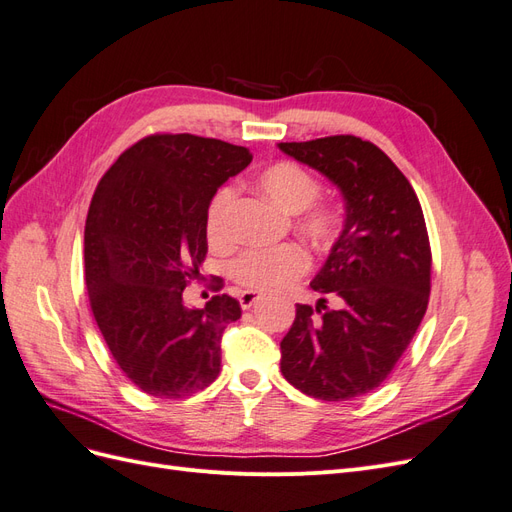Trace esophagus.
Returning a JSON list of instances; mask_svg holds the SVG:
<instances>
[{"label": "esophagus", "mask_w": 512, "mask_h": 512, "mask_svg": "<svg viewBox=\"0 0 512 512\" xmlns=\"http://www.w3.org/2000/svg\"><path fill=\"white\" fill-rule=\"evenodd\" d=\"M258 299H260V294L254 292V290H243V292L239 294V303H241L243 309H250Z\"/></svg>", "instance_id": "1"}]
</instances>
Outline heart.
Instances as JSON below:
<instances>
[{
    "label": "heart",
    "mask_w": 512,
    "mask_h": 512,
    "mask_svg": "<svg viewBox=\"0 0 512 512\" xmlns=\"http://www.w3.org/2000/svg\"><path fill=\"white\" fill-rule=\"evenodd\" d=\"M260 190L275 205L297 213V228L316 250H329L337 241L342 220L324 200L322 183L307 168L294 162H275L258 175ZM237 198L235 185L224 183L209 198L205 209V232L209 241L220 243L230 235V209ZM309 269V254L299 243H280L269 247H247L230 260L228 275L247 290H273L286 286Z\"/></svg>",
    "instance_id": "heart-1"
}]
</instances>
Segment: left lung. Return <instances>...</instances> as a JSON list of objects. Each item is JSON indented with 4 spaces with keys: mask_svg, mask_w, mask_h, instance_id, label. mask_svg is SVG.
Here are the masks:
<instances>
[{
    "mask_svg": "<svg viewBox=\"0 0 512 512\" xmlns=\"http://www.w3.org/2000/svg\"><path fill=\"white\" fill-rule=\"evenodd\" d=\"M327 175L346 200L342 235L309 284L316 309L297 305L282 339V374L309 397L346 401L389 378L421 324L431 290L425 215L406 175L374 143L352 134L280 143ZM338 299L329 308L326 297Z\"/></svg>",
    "mask_w": 512,
    "mask_h": 512,
    "instance_id": "obj_1",
    "label": "left lung"
}]
</instances>
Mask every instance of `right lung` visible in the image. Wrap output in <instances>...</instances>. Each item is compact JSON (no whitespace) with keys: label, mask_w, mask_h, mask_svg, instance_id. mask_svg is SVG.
I'll return each mask as SVG.
<instances>
[{"label":"right lung","mask_w":512,"mask_h":512,"mask_svg":"<svg viewBox=\"0 0 512 512\" xmlns=\"http://www.w3.org/2000/svg\"><path fill=\"white\" fill-rule=\"evenodd\" d=\"M250 162V149L218 138L149 134L121 153L91 198L89 305L115 363L147 395L190 397L220 374L222 335L241 305L215 294L190 309L183 292L207 258L209 198Z\"/></svg>","instance_id":"right-lung-1"}]
</instances>
